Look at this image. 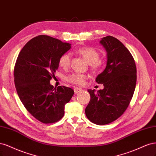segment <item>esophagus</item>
Here are the masks:
<instances>
[{
  "label": "esophagus",
  "mask_w": 156,
  "mask_h": 156,
  "mask_svg": "<svg viewBox=\"0 0 156 156\" xmlns=\"http://www.w3.org/2000/svg\"><path fill=\"white\" fill-rule=\"evenodd\" d=\"M74 91L75 94H77L78 93H79L80 91H81V89L79 88V87H75L74 89Z\"/></svg>",
  "instance_id": "34e87169"
}]
</instances>
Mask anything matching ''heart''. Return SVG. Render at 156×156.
Segmentation results:
<instances>
[{
    "instance_id": "heart-1",
    "label": "heart",
    "mask_w": 156,
    "mask_h": 156,
    "mask_svg": "<svg viewBox=\"0 0 156 156\" xmlns=\"http://www.w3.org/2000/svg\"><path fill=\"white\" fill-rule=\"evenodd\" d=\"M77 52L91 65L92 69L94 71H97L101 67V63L98 61L100 57L99 53L95 49L91 47H83L79 48ZM70 62H71V54L65 53L59 58V64L62 68L66 69L69 66ZM86 78V75L75 73L68 76L67 80L71 83L80 85L84 83Z\"/></svg>"
}]
</instances>
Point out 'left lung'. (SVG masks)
Returning a JSON list of instances; mask_svg holds the SVG:
<instances>
[{
	"label": "left lung",
	"instance_id": "obj_1",
	"mask_svg": "<svg viewBox=\"0 0 156 156\" xmlns=\"http://www.w3.org/2000/svg\"><path fill=\"white\" fill-rule=\"evenodd\" d=\"M107 52L106 67L96 78L104 89H88L91 100L85 108L90 121L98 125L111 123L128 108L135 91L137 70L131 53L119 39L106 36L100 41Z\"/></svg>",
	"mask_w": 156,
	"mask_h": 156
}]
</instances>
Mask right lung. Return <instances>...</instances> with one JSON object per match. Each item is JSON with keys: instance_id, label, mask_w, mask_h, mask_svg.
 Returning <instances> with one entry per match:
<instances>
[{"instance_id": "1", "label": "right lung", "mask_w": 156, "mask_h": 156, "mask_svg": "<svg viewBox=\"0 0 156 156\" xmlns=\"http://www.w3.org/2000/svg\"><path fill=\"white\" fill-rule=\"evenodd\" d=\"M71 48V44L42 35L30 40L17 59L14 82L19 97L27 111L43 123L61 119L65 104L74 94L71 88H54L50 83L59 58Z\"/></svg>"}]
</instances>
